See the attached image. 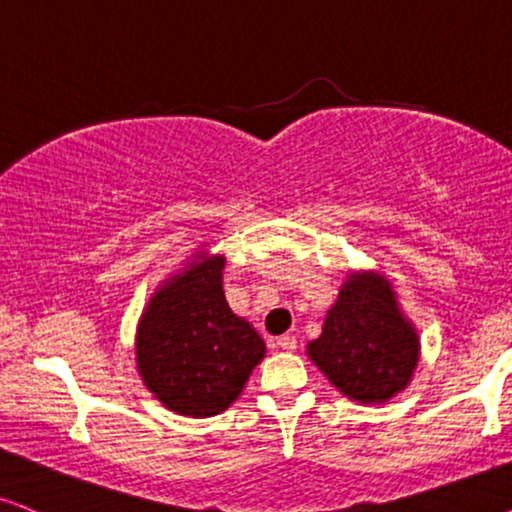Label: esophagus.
<instances>
[{
	"mask_svg": "<svg viewBox=\"0 0 512 512\" xmlns=\"http://www.w3.org/2000/svg\"><path fill=\"white\" fill-rule=\"evenodd\" d=\"M277 346L285 351H294L296 349V337L294 334H282V337H277Z\"/></svg>",
	"mask_w": 512,
	"mask_h": 512,
	"instance_id": "1",
	"label": "esophagus"
}]
</instances>
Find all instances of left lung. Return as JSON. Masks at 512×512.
I'll return each instance as SVG.
<instances>
[{
    "label": "left lung",
    "instance_id": "8db88e82",
    "mask_svg": "<svg viewBox=\"0 0 512 512\" xmlns=\"http://www.w3.org/2000/svg\"><path fill=\"white\" fill-rule=\"evenodd\" d=\"M418 334L377 275H351L308 356L334 387L361 403H382L406 387L418 365Z\"/></svg>",
    "mask_w": 512,
    "mask_h": 512
}]
</instances>
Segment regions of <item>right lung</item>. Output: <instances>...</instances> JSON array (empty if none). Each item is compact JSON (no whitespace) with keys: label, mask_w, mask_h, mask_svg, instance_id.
I'll return each instance as SVG.
<instances>
[{"label":"right lung","mask_w":512,"mask_h":512,"mask_svg":"<svg viewBox=\"0 0 512 512\" xmlns=\"http://www.w3.org/2000/svg\"><path fill=\"white\" fill-rule=\"evenodd\" d=\"M223 256L175 275L151 296L137 332V368L173 413L208 418L242 394L266 344L223 294Z\"/></svg>","instance_id":"obj_1"}]
</instances>
